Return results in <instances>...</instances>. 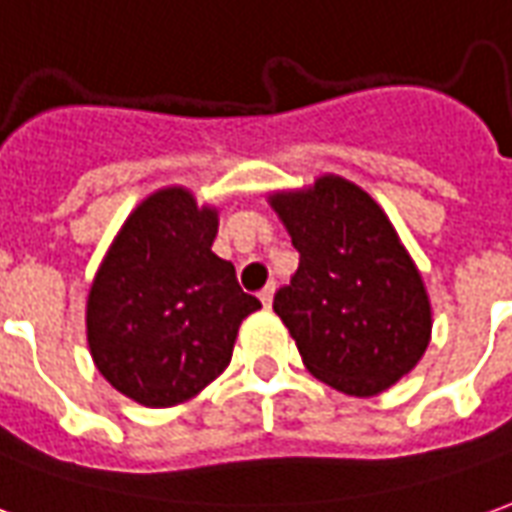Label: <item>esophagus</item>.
Wrapping results in <instances>:
<instances>
[{
    "mask_svg": "<svg viewBox=\"0 0 512 512\" xmlns=\"http://www.w3.org/2000/svg\"><path fill=\"white\" fill-rule=\"evenodd\" d=\"M273 295H276V287H273V284H267V287L259 292V301H262L264 306H270V303H273Z\"/></svg>",
    "mask_w": 512,
    "mask_h": 512,
    "instance_id": "1",
    "label": "esophagus"
}]
</instances>
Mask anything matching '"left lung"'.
Listing matches in <instances>:
<instances>
[{"mask_svg": "<svg viewBox=\"0 0 512 512\" xmlns=\"http://www.w3.org/2000/svg\"><path fill=\"white\" fill-rule=\"evenodd\" d=\"M267 203L301 253L273 309L303 365L345 396H379L432 340V303L410 250L382 206L343 175L270 192Z\"/></svg>", "mask_w": 512, "mask_h": 512, "instance_id": "obj_1", "label": "left lung"}]
</instances>
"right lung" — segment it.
I'll list each match as a JSON object with an SVG mask.
<instances>
[{
  "instance_id": "add662e5",
  "label": "right lung",
  "mask_w": 512,
  "mask_h": 512,
  "mask_svg": "<svg viewBox=\"0 0 512 512\" xmlns=\"http://www.w3.org/2000/svg\"><path fill=\"white\" fill-rule=\"evenodd\" d=\"M217 225V206L164 186L130 211L88 287L91 359L142 407L195 398L228 368L242 320L262 309L211 250Z\"/></svg>"
}]
</instances>
